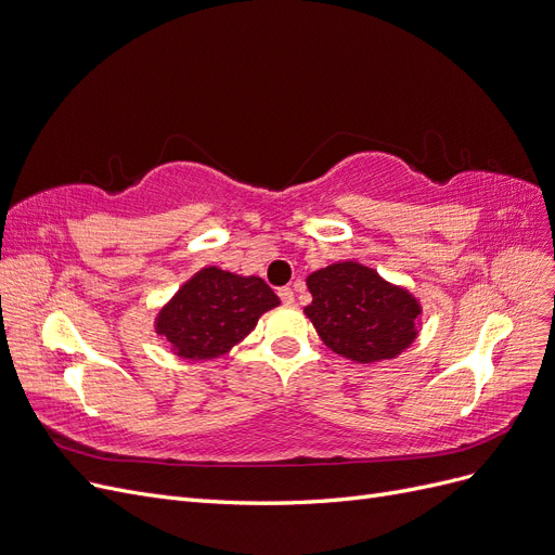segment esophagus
Masks as SVG:
<instances>
[{"mask_svg": "<svg viewBox=\"0 0 555 555\" xmlns=\"http://www.w3.org/2000/svg\"><path fill=\"white\" fill-rule=\"evenodd\" d=\"M279 297H281V301H283L285 306H293V304H295V293H293L291 288H281V291H279Z\"/></svg>", "mask_w": 555, "mask_h": 555, "instance_id": "1", "label": "esophagus"}]
</instances>
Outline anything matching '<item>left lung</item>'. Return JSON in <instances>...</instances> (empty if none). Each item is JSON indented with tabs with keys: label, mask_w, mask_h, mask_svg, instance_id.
I'll list each match as a JSON object with an SVG mask.
<instances>
[{
	"label": "left lung",
	"mask_w": 555,
	"mask_h": 555,
	"mask_svg": "<svg viewBox=\"0 0 555 555\" xmlns=\"http://www.w3.org/2000/svg\"><path fill=\"white\" fill-rule=\"evenodd\" d=\"M304 313L330 350L354 363L400 357L423 324L421 299L359 260H338L306 276Z\"/></svg>",
	"instance_id": "8db88e82"
}]
</instances>
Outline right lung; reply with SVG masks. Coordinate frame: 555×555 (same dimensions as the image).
<instances>
[{"label": "right lung", "instance_id": "1", "mask_svg": "<svg viewBox=\"0 0 555 555\" xmlns=\"http://www.w3.org/2000/svg\"><path fill=\"white\" fill-rule=\"evenodd\" d=\"M281 301L260 276L201 267L155 315V332L178 359L215 361L249 336Z\"/></svg>", "mask_w": 555, "mask_h": 555}]
</instances>
